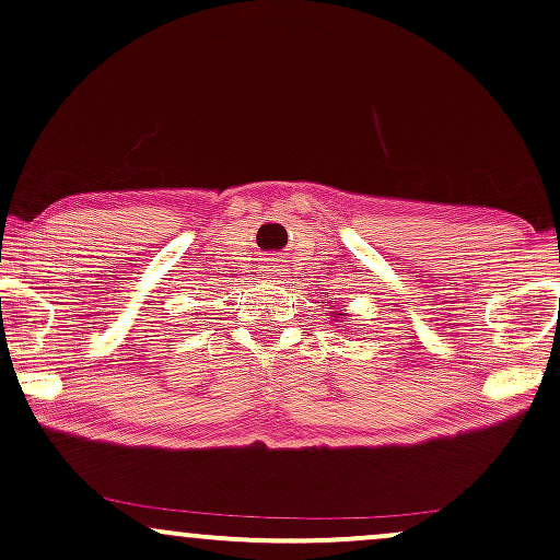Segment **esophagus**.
I'll use <instances>...</instances> for the list:
<instances>
[{
  "label": "esophagus",
  "instance_id": "34e87169",
  "mask_svg": "<svg viewBox=\"0 0 560 560\" xmlns=\"http://www.w3.org/2000/svg\"><path fill=\"white\" fill-rule=\"evenodd\" d=\"M281 271H284V260L276 258V256L266 258V260H264V266H260V273H264V279H268V281L279 279Z\"/></svg>",
  "mask_w": 560,
  "mask_h": 560
}]
</instances>
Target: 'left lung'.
Listing matches in <instances>:
<instances>
[{"instance_id":"1","label":"left lung","mask_w":560,"mask_h":560,"mask_svg":"<svg viewBox=\"0 0 560 560\" xmlns=\"http://www.w3.org/2000/svg\"><path fill=\"white\" fill-rule=\"evenodd\" d=\"M332 304H336V302H332ZM328 310H330V307H328ZM330 317H336V323H341V325H338V328H343V325H346V328H353V323H351V315L346 313L343 307H332ZM349 332H351V330H349Z\"/></svg>"}]
</instances>
